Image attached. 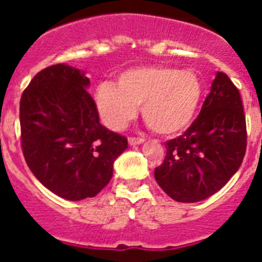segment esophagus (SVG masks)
I'll return each mask as SVG.
<instances>
[{
    "label": "esophagus",
    "mask_w": 262,
    "mask_h": 262,
    "mask_svg": "<svg viewBox=\"0 0 262 262\" xmlns=\"http://www.w3.org/2000/svg\"><path fill=\"white\" fill-rule=\"evenodd\" d=\"M144 142V139L143 138H128V144L129 145H139V144H142V143Z\"/></svg>",
    "instance_id": "34e87169"
}]
</instances>
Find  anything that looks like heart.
<instances>
[{
  "label": "heart",
  "instance_id": "heart-1",
  "mask_svg": "<svg viewBox=\"0 0 262 262\" xmlns=\"http://www.w3.org/2000/svg\"><path fill=\"white\" fill-rule=\"evenodd\" d=\"M202 82L193 71L166 66L131 68L118 76L115 86L98 88L96 103L107 127L123 128L142 106L145 124L163 136H174L190 126L201 98Z\"/></svg>",
  "mask_w": 262,
  "mask_h": 262
}]
</instances>
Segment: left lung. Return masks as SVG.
Wrapping results in <instances>:
<instances>
[{
    "mask_svg": "<svg viewBox=\"0 0 262 262\" xmlns=\"http://www.w3.org/2000/svg\"><path fill=\"white\" fill-rule=\"evenodd\" d=\"M165 147L155 178L177 202L206 200L237 172L247 149V126L239 90L226 73L217 72L198 118Z\"/></svg>",
    "mask_w": 262,
    "mask_h": 262,
    "instance_id": "8db88e82",
    "label": "left lung"
}]
</instances>
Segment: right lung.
I'll return each mask as SVG.
<instances>
[{"instance_id":"add662e5","label":"right lung","mask_w":262,"mask_h":262,"mask_svg":"<svg viewBox=\"0 0 262 262\" xmlns=\"http://www.w3.org/2000/svg\"><path fill=\"white\" fill-rule=\"evenodd\" d=\"M89 78L56 64L32 78L20 98L25 160L48 190L68 201L96 196L113 177L127 139L99 123Z\"/></svg>"}]
</instances>
